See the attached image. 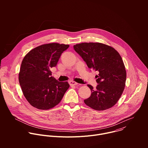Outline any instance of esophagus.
Listing matches in <instances>:
<instances>
[{"mask_svg":"<svg viewBox=\"0 0 148 148\" xmlns=\"http://www.w3.org/2000/svg\"><path fill=\"white\" fill-rule=\"evenodd\" d=\"M70 86H77L78 85V83H77L75 81H71L70 82Z\"/></svg>","mask_w":148,"mask_h":148,"instance_id":"esophagus-1","label":"esophagus"}]
</instances>
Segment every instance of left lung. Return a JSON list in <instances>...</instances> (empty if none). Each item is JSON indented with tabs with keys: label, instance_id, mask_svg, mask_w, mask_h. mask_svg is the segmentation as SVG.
<instances>
[{
	"label": "left lung",
	"instance_id": "left-lung-1",
	"mask_svg": "<svg viewBox=\"0 0 148 148\" xmlns=\"http://www.w3.org/2000/svg\"><path fill=\"white\" fill-rule=\"evenodd\" d=\"M74 49L90 69L99 72L96 88L87 85L91 94L84 103L97 111L112 107L125 86L126 73L120 54L113 47L100 43H82L74 45Z\"/></svg>",
	"mask_w": 148,
	"mask_h": 148
}]
</instances>
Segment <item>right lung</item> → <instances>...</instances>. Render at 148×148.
Segmentation results:
<instances>
[{"label": "right lung", "instance_id": "obj_1", "mask_svg": "<svg viewBox=\"0 0 148 148\" xmlns=\"http://www.w3.org/2000/svg\"><path fill=\"white\" fill-rule=\"evenodd\" d=\"M69 45L49 43L30 50L24 57L18 81L24 96L39 110L51 109L58 105L69 89L68 82H60L51 76L61 54Z\"/></svg>", "mask_w": 148, "mask_h": 148}]
</instances>
